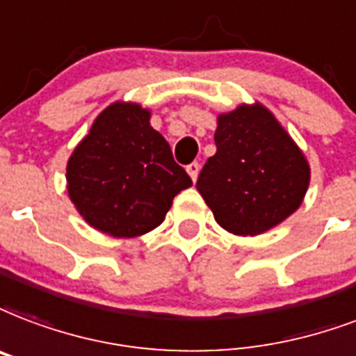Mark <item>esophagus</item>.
<instances>
[{"instance_id": "1", "label": "esophagus", "mask_w": 356, "mask_h": 356, "mask_svg": "<svg viewBox=\"0 0 356 356\" xmlns=\"http://www.w3.org/2000/svg\"><path fill=\"white\" fill-rule=\"evenodd\" d=\"M186 172H188L190 179L196 183L197 175H200V164H197V162H192V164H188V166H186Z\"/></svg>"}]
</instances>
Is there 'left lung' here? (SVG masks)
<instances>
[{
  "mask_svg": "<svg viewBox=\"0 0 356 356\" xmlns=\"http://www.w3.org/2000/svg\"><path fill=\"white\" fill-rule=\"evenodd\" d=\"M214 143L216 153L205 162L196 188L226 232L261 235L305 202L308 159L261 102L218 113Z\"/></svg>",
  "mask_w": 356,
  "mask_h": 356,
  "instance_id": "8db88e82",
  "label": "left lung"
}]
</instances>
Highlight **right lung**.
I'll return each instance as SVG.
<instances>
[{"instance_id": "add662e5", "label": "right lung", "mask_w": 356, "mask_h": 356, "mask_svg": "<svg viewBox=\"0 0 356 356\" xmlns=\"http://www.w3.org/2000/svg\"><path fill=\"white\" fill-rule=\"evenodd\" d=\"M65 177L81 218L118 238L153 232L173 197L192 186L164 136L151 127V110L130 100H115L95 118Z\"/></svg>"}]
</instances>
